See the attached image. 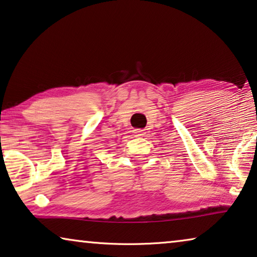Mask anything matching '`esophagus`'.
Returning <instances> with one entry per match:
<instances>
[{"instance_id": "1", "label": "esophagus", "mask_w": 257, "mask_h": 257, "mask_svg": "<svg viewBox=\"0 0 257 257\" xmlns=\"http://www.w3.org/2000/svg\"><path fill=\"white\" fill-rule=\"evenodd\" d=\"M135 136L136 137H140V136H143V131H141V130H135Z\"/></svg>"}]
</instances>
